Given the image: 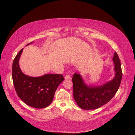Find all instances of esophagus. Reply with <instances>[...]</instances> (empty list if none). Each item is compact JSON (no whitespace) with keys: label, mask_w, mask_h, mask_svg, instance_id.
Returning a JSON list of instances; mask_svg holds the SVG:
<instances>
[{"label":"esophagus","mask_w":135,"mask_h":135,"mask_svg":"<svg viewBox=\"0 0 135 135\" xmlns=\"http://www.w3.org/2000/svg\"><path fill=\"white\" fill-rule=\"evenodd\" d=\"M65 80H69L70 79V76L68 75H67L65 76Z\"/></svg>","instance_id":"obj_1"}]
</instances>
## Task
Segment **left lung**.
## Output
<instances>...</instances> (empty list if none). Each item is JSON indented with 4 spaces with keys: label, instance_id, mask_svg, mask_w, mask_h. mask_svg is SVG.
I'll return each instance as SVG.
<instances>
[{
    "label": "left lung",
    "instance_id": "obj_1",
    "mask_svg": "<svg viewBox=\"0 0 135 135\" xmlns=\"http://www.w3.org/2000/svg\"><path fill=\"white\" fill-rule=\"evenodd\" d=\"M114 78L100 85L87 84L80 74L74 73L72 78L74 98L83 109H97L109 102L119 89L122 77L120 60L117 52L113 57Z\"/></svg>",
    "mask_w": 135,
    "mask_h": 135
}]
</instances>
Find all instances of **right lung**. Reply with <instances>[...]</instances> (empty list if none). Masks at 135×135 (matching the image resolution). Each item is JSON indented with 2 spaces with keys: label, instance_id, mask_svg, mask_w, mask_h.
<instances>
[{
  "label": "right lung",
  "instance_id": "1",
  "mask_svg": "<svg viewBox=\"0 0 135 135\" xmlns=\"http://www.w3.org/2000/svg\"><path fill=\"white\" fill-rule=\"evenodd\" d=\"M23 50L18 53L13 62L12 78L15 91L27 105L35 108H45L52 102L55 91L64 78L60 74H44L38 77L25 74L19 66Z\"/></svg>",
  "mask_w": 135,
  "mask_h": 135
}]
</instances>
